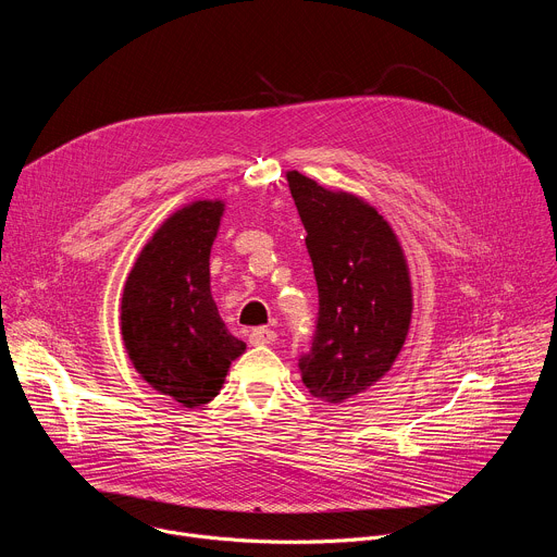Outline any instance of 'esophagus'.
<instances>
[{
	"instance_id": "34e87169",
	"label": "esophagus",
	"mask_w": 557,
	"mask_h": 557,
	"mask_svg": "<svg viewBox=\"0 0 557 557\" xmlns=\"http://www.w3.org/2000/svg\"><path fill=\"white\" fill-rule=\"evenodd\" d=\"M275 331H271V329H264V326H260V329H253L251 333H249V342L251 344H256V346H262V344H273L275 342Z\"/></svg>"
}]
</instances>
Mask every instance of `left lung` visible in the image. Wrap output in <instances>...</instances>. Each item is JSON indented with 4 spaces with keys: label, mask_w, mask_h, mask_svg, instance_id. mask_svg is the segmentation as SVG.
<instances>
[{
    "label": "left lung",
    "mask_w": 557,
    "mask_h": 557,
    "mask_svg": "<svg viewBox=\"0 0 557 557\" xmlns=\"http://www.w3.org/2000/svg\"><path fill=\"white\" fill-rule=\"evenodd\" d=\"M286 178L320 293L314 333L297 366L312 396L342 404L379 381L399 355L412 317L410 273L374 207L299 172Z\"/></svg>",
    "instance_id": "left-lung-1"
}]
</instances>
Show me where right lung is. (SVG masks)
Segmentation results:
<instances>
[{
  "label": "right lung",
  "instance_id": "add662e5",
  "mask_svg": "<svg viewBox=\"0 0 557 557\" xmlns=\"http://www.w3.org/2000/svg\"><path fill=\"white\" fill-rule=\"evenodd\" d=\"M222 202L176 211L140 251L123 290L121 331L143 379L185 408L209 404L245 352L218 314L209 256Z\"/></svg>",
  "mask_w": 557,
  "mask_h": 557
}]
</instances>
